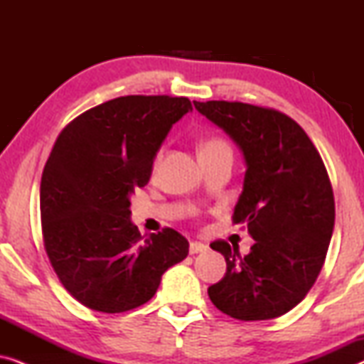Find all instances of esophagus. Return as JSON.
I'll list each match as a JSON object with an SVG mask.
<instances>
[{
    "label": "esophagus",
    "mask_w": 364,
    "mask_h": 364,
    "mask_svg": "<svg viewBox=\"0 0 364 364\" xmlns=\"http://www.w3.org/2000/svg\"><path fill=\"white\" fill-rule=\"evenodd\" d=\"M205 250H207V245L200 242H191V247H188V252H191L192 255H196V253H200V252H205Z\"/></svg>",
    "instance_id": "esophagus-1"
}]
</instances>
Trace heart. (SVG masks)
<instances>
[{
    "instance_id": "1",
    "label": "heart",
    "mask_w": 364,
    "mask_h": 364,
    "mask_svg": "<svg viewBox=\"0 0 364 364\" xmlns=\"http://www.w3.org/2000/svg\"><path fill=\"white\" fill-rule=\"evenodd\" d=\"M222 146H227V144L223 142L222 139L215 137V139H210V141H207L205 144H203L202 149H213V147H222ZM161 159H162V152H159L157 157H156V164L161 162Z\"/></svg>"
}]
</instances>
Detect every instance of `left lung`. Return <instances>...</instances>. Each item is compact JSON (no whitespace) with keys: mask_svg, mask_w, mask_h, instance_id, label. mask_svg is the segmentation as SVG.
I'll return each instance as SVG.
<instances>
[{"mask_svg":"<svg viewBox=\"0 0 364 364\" xmlns=\"http://www.w3.org/2000/svg\"><path fill=\"white\" fill-rule=\"evenodd\" d=\"M242 149L243 191L232 222L255 243L242 257L225 240L210 243L227 273L208 287L213 305L240 321L295 308L320 275L335 227V197L320 152L306 132L277 109L237 101L193 102Z\"/></svg>","mask_w":364,"mask_h":364,"instance_id":"8db88e82","label":"left lung"}]
</instances>
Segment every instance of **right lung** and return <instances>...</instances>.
I'll return each instance as SVG.
<instances>
[{
	"mask_svg": "<svg viewBox=\"0 0 364 364\" xmlns=\"http://www.w3.org/2000/svg\"><path fill=\"white\" fill-rule=\"evenodd\" d=\"M188 111L187 97H116L73 119L54 142L41 177L44 250L84 306L134 310L188 255L187 238L173 228L144 238L129 208L172 124Z\"/></svg>",
	"mask_w": 364,
	"mask_h": 364,
	"instance_id": "add662e5",
	"label": "right lung"
}]
</instances>
